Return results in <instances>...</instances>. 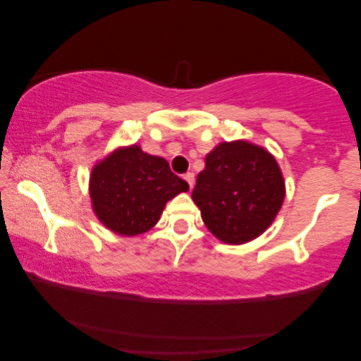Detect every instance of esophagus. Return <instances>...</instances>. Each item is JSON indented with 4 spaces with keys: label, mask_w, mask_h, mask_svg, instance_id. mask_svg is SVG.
I'll return each instance as SVG.
<instances>
[{
    "label": "esophagus",
    "mask_w": 361,
    "mask_h": 361,
    "mask_svg": "<svg viewBox=\"0 0 361 361\" xmlns=\"http://www.w3.org/2000/svg\"><path fill=\"white\" fill-rule=\"evenodd\" d=\"M184 179L192 190V187H194V172H187V174H184Z\"/></svg>",
    "instance_id": "34e87169"
}]
</instances>
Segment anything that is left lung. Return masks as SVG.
Masks as SVG:
<instances>
[{"label": "left lung", "mask_w": 361, "mask_h": 361, "mask_svg": "<svg viewBox=\"0 0 361 361\" xmlns=\"http://www.w3.org/2000/svg\"><path fill=\"white\" fill-rule=\"evenodd\" d=\"M286 185L274 156L248 141L220 142L205 157L192 199L216 238L243 245L273 224Z\"/></svg>", "instance_id": "1"}]
</instances>
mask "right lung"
<instances>
[{"label": "right lung", "instance_id": "1", "mask_svg": "<svg viewBox=\"0 0 361 361\" xmlns=\"http://www.w3.org/2000/svg\"><path fill=\"white\" fill-rule=\"evenodd\" d=\"M187 190L189 184L171 171L169 162L137 145L113 151L90 176L93 212L108 230L123 236L146 233L167 202Z\"/></svg>", "mask_w": 361, "mask_h": 361}]
</instances>
